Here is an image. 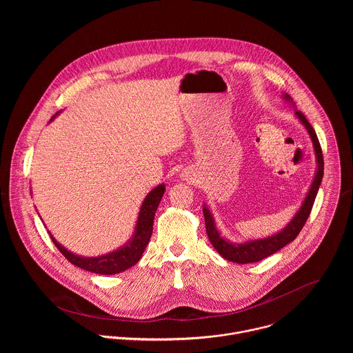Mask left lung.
<instances>
[{"label": "left lung", "instance_id": "1", "mask_svg": "<svg viewBox=\"0 0 353 353\" xmlns=\"http://www.w3.org/2000/svg\"><path fill=\"white\" fill-rule=\"evenodd\" d=\"M284 101L288 103H292V98L288 94H283L281 95ZM292 105H295L292 103ZM296 118L301 121L304 129L307 130V133L310 134V139L312 141V147L315 151V161H316V171L314 175V179L311 182V186L303 200L302 205L299 208V210L295 213V216L291 219V221L277 234L269 235L266 238H259V239H250L242 243H236V242H230L225 238L221 236V234L219 232V230L216 228V223L213 219V214L210 212V209L203 203L202 206V212H203V217H205V225H206V234L208 238L210 241V243L213 245V248L216 249V252H219L224 259L231 261V262H236V263H252V262H258L261 259H265L266 256L279 252L280 249H283L284 246H287L288 243H291L302 231L304 223L307 221L311 208L315 201L316 193L319 190V185L322 182V176H323V156H322V150L318 141V137L315 134V130L312 129V126L308 123V121L305 119V117L303 115L301 111H295Z\"/></svg>", "mask_w": 353, "mask_h": 353}]
</instances>
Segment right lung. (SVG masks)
<instances>
[{"label": "right lung", "mask_w": 353, "mask_h": 353, "mask_svg": "<svg viewBox=\"0 0 353 353\" xmlns=\"http://www.w3.org/2000/svg\"><path fill=\"white\" fill-rule=\"evenodd\" d=\"M57 115V114H55ZM55 115L51 118V121L55 118ZM165 192L164 183H160L154 189L147 194L144 201L141 203L137 223L134 227V232L132 238L119 249L114 252L103 254L99 256H83L77 255L74 252H69L66 248H63L59 242L50 234V238L57 246V249L63 254V256L77 268H81L84 270H88L91 273L98 274H117L121 273L133 265H136L144 250L147 249V245L150 243L153 230V219L156 209L161 201V197Z\"/></svg>", "instance_id": "right-lung-1"}]
</instances>
